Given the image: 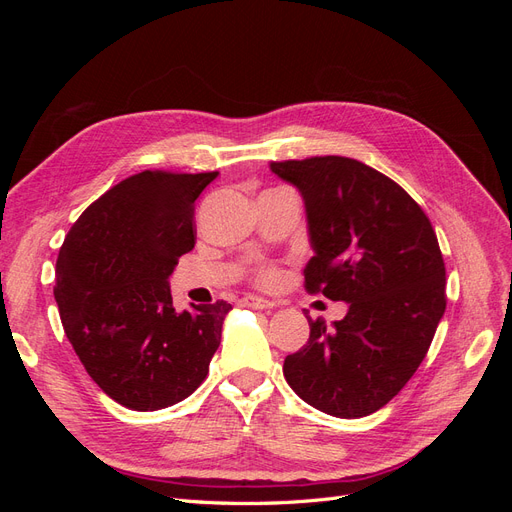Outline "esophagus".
<instances>
[{
    "mask_svg": "<svg viewBox=\"0 0 512 512\" xmlns=\"http://www.w3.org/2000/svg\"><path fill=\"white\" fill-rule=\"evenodd\" d=\"M243 307H252V309H273L275 303L267 301L262 297H254V294H245V297L239 301Z\"/></svg>",
    "mask_w": 512,
    "mask_h": 512,
    "instance_id": "obj_1",
    "label": "esophagus"
}]
</instances>
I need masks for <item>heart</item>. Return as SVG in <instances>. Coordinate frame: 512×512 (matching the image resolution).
I'll use <instances>...</instances> for the list:
<instances>
[{"label": "heart", "instance_id": "b5f03b06", "mask_svg": "<svg viewBox=\"0 0 512 512\" xmlns=\"http://www.w3.org/2000/svg\"><path fill=\"white\" fill-rule=\"evenodd\" d=\"M262 280H267V282L273 280V273H271V271H265V273H262Z\"/></svg>", "mask_w": 512, "mask_h": 512}]
</instances>
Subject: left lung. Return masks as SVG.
<instances>
[{
	"label": "left lung",
	"mask_w": 512,
	"mask_h": 512,
	"mask_svg": "<svg viewBox=\"0 0 512 512\" xmlns=\"http://www.w3.org/2000/svg\"><path fill=\"white\" fill-rule=\"evenodd\" d=\"M271 170L303 198L307 290L348 303L331 327L305 316L309 339L286 356L284 376L324 414L367 416L404 389L444 316L436 232L404 188L363 162L324 156Z\"/></svg>",
	"instance_id": "obj_1"
}]
</instances>
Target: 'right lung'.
Returning <instances> with one entry per match:
<instances>
[{
    "label": "right lung",
    "mask_w": 512,
    "mask_h": 512,
    "mask_svg": "<svg viewBox=\"0 0 512 512\" xmlns=\"http://www.w3.org/2000/svg\"><path fill=\"white\" fill-rule=\"evenodd\" d=\"M218 173L145 170L89 205L61 245V324L100 389L130 410L192 395L220 346L232 305L177 312L168 277L194 247L196 198Z\"/></svg>",
    "instance_id": "obj_1"
}]
</instances>
